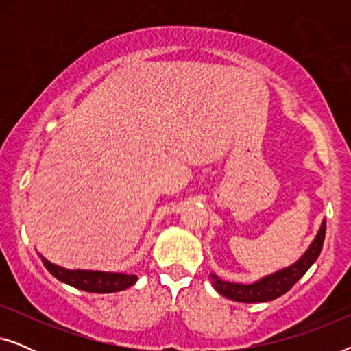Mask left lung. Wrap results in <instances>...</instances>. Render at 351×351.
Listing matches in <instances>:
<instances>
[{"label":"left lung","mask_w":351,"mask_h":351,"mask_svg":"<svg viewBox=\"0 0 351 351\" xmlns=\"http://www.w3.org/2000/svg\"><path fill=\"white\" fill-rule=\"evenodd\" d=\"M324 237L326 220H323V223H321L319 232L315 237L313 243L310 244V247L306 249V252L295 263H292L291 267H286L280 271L263 276L262 280L252 282V285H239V282L223 281L217 275H210L214 289L230 300L244 302V304H257V302L278 299V297L286 294L305 275L306 270L313 265L316 258L319 257L321 249H323Z\"/></svg>","instance_id":"1"}]
</instances>
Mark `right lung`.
I'll use <instances>...</instances> for the list:
<instances>
[{"label": "right lung", "instance_id": "1", "mask_svg": "<svg viewBox=\"0 0 351 351\" xmlns=\"http://www.w3.org/2000/svg\"><path fill=\"white\" fill-rule=\"evenodd\" d=\"M41 261L47 268V271L57 280L86 292H97V294H108L128 289L137 281V275L128 273H110V271H94V270H66L59 265H54L41 256Z\"/></svg>", "mask_w": 351, "mask_h": 351}]
</instances>
